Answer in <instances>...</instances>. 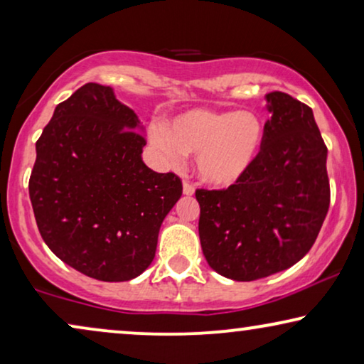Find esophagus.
I'll return each mask as SVG.
<instances>
[{
	"label": "esophagus",
	"mask_w": 364,
	"mask_h": 364,
	"mask_svg": "<svg viewBox=\"0 0 364 364\" xmlns=\"http://www.w3.org/2000/svg\"><path fill=\"white\" fill-rule=\"evenodd\" d=\"M193 192H196V187H193V183L188 182L187 178H183V193H186V196H192Z\"/></svg>",
	"instance_id": "1"
}]
</instances>
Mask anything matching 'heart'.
Instances as JSON below:
<instances>
[{"label":"heart","instance_id":"obj_1","mask_svg":"<svg viewBox=\"0 0 364 364\" xmlns=\"http://www.w3.org/2000/svg\"><path fill=\"white\" fill-rule=\"evenodd\" d=\"M151 139L168 164L177 166L186 156H197L203 182L230 186L255 161L263 139V126L253 112H215L192 109L152 127Z\"/></svg>","mask_w":364,"mask_h":364}]
</instances>
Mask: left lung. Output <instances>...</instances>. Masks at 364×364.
Returning <instances> with one entry per match:
<instances>
[{
  "label": "left lung",
  "mask_w": 364,
  "mask_h": 364,
  "mask_svg": "<svg viewBox=\"0 0 364 364\" xmlns=\"http://www.w3.org/2000/svg\"><path fill=\"white\" fill-rule=\"evenodd\" d=\"M250 168L228 188H197L198 235L213 270L252 282L310 252L330 207L328 149L311 107L275 91Z\"/></svg>",
  "instance_id": "left-lung-1"
}]
</instances>
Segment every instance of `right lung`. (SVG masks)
Returning a JSON list of instances; mask_svg holds the SVG:
<instances>
[{
    "mask_svg": "<svg viewBox=\"0 0 364 364\" xmlns=\"http://www.w3.org/2000/svg\"><path fill=\"white\" fill-rule=\"evenodd\" d=\"M139 117L96 82L58 104L36 142L29 198L51 252L84 275L127 282L156 257L164 218L182 196L173 172L141 154Z\"/></svg>",
    "mask_w": 364,
    "mask_h": 364,
    "instance_id": "obj_1",
    "label": "right lung"
}]
</instances>
